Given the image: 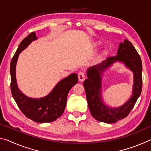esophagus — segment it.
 <instances>
[{"mask_svg":"<svg viewBox=\"0 0 151 151\" xmlns=\"http://www.w3.org/2000/svg\"><path fill=\"white\" fill-rule=\"evenodd\" d=\"M78 81L80 82H83L85 79V73L83 72H79L78 74Z\"/></svg>","mask_w":151,"mask_h":151,"instance_id":"obj_1","label":"esophagus"}]
</instances>
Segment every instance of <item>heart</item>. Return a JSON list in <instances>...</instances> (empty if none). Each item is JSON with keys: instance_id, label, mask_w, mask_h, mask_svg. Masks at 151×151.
Wrapping results in <instances>:
<instances>
[{"instance_id": "b5f03b06", "label": "heart", "mask_w": 151, "mask_h": 151, "mask_svg": "<svg viewBox=\"0 0 151 151\" xmlns=\"http://www.w3.org/2000/svg\"><path fill=\"white\" fill-rule=\"evenodd\" d=\"M99 42H97V43H96V45H99Z\"/></svg>"}]
</instances>
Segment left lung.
I'll return each mask as SVG.
<instances>
[{
    "label": "left lung",
    "mask_w": 151,
    "mask_h": 151,
    "mask_svg": "<svg viewBox=\"0 0 151 151\" xmlns=\"http://www.w3.org/2000/svg\"><path fill=\"white\" fill-rule=\"evenodd\" d=\"M121 62L134 73L132 95L126 103L118 107L106 106L101 97V78L103 73L115 62ZM142 61L132 43L127 39L119 44L116 55L89 67L88 78L84 81L86 99L90 112L97 121L114 123L127 117L133 108L142 91Z\"/></svg>",
    "instance_id": "1"
}]
</instances>
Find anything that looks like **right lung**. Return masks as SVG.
I'll list each match as a JSON object with an SVG mask.
<instances>
[{"label":"right lung","mask_w":151,"mask_h":151,"mask_svg":"<svg viewBox=\"0 0 151 151\" xmlns=\"http://www.w3.org/2000/svg\"><path fill=\"white\" fill-rule=\"evenodd\" d=\"M37 39L36 33H30L20 43L12 57L10 66L11 89L12 95L22 113L33 121L42 123L55 121L62 115L66 106L68 92L78 83V76L76 73L70 74L58 82L49 94L41 98H30L22 93L18 87L16 78L18 58L22 50Z\"/></svg>","instance_id":"right-lung-1"}]
</instances>
